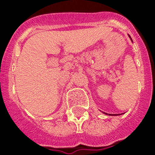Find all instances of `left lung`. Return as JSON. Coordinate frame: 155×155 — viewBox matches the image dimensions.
<instances>
[{
  "label": "left lung",
  "mask_w": 155,
  "mask_h": 155,
  "mask_svg": "<svg viewBox=\"0 0 155 155\" xmlns=\"http://www.w3.org/2000/svg\"><path fill=\"white\" fill-rule=\"evenodd\" d=\"M109 115H110V114H109ZM115 115H116V114H115Z\"/></svg>",
  "instance_id": "8db88e82"
}]
</instances>
